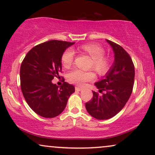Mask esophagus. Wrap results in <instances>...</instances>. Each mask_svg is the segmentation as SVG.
Returning <instances> with one entry per match:
<instances>
[{
	"mask_svg": "<svg viewBox=\"0 0 155 155\" xmlns=\"http://www.w3.org/2000/svg\"><path fill=\"white\" fill-rule=\"evenodd\" d=\"M75 89H76V91H81L83 89H82V88H81V87H76L75 88Z\"/></svg>",
	"mask_w": 155,
	"mask_h": 155,
	"instance_id": "1",
	"label": "esophagus"
}]
</instances>
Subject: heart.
<instances>
[{
    "label": "heart",
    "instance_id": "heart-1",
    "mask_svg": "<svg viewBox=\"0 0 155 155\" xmlns=\"http://www.w3.org/2000/svg\"><path fill=\"white\" fill-rule=\"evenodd\" d=\"M80 50L84 54L89 55L92 58L91 67L100 75L105 74L110 68V60L104 56L105 51L103 47L98 44H89L83 45ZM74 53L71 49H66L61 56V63L64 67L69 68L74 60ZM95 79V74L93 71H83L75 69L68 74L67 79L72 84L84 86L87 81Z\"/></svg>",
    "mask_w": 155,
    "mask_h": 155
}]
</instances>
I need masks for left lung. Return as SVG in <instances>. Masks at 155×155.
<instances>
[{"instance_id":"obj_1","label":"left lung","mask_w":155,"mask_h":155,"mask_svg":"<svg viewBox=\"0 0 155 155\" xmlns=\"http://www.w3.org/2000/svg\"><path fill=\"white\" fill-rule=\"evenodd\" d=\"M112 48L114 61L102 79L96 82L99 95L92 91L93 98L86 103L88 113L94 118L104 120L117 114L132 94L134 81V66L130 56L122 47L106 40Z\"/></svg>"}]
</instances>
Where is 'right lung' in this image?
Returning a JSON list of instances; mask_svg holds the SVG:
<instances>
[{"instance_id":"right-lung-1","label":"right lung","mask_w":155,"mask_h":155,"mask_svg":"<svg viewBox=\"0 0 155 155\" xmlns=\"http://www.w3.org/2000/svg\"><path fill=\"white\" fill-rule=\"evenodd\" d=\"M75 43L51 40L29 51L21 66V88L33 111L45 118L57 117L65 109L75 91L73 85L64 82L58 88L52 83L61 71V56Z\"/></svg>"}]
</instances>
